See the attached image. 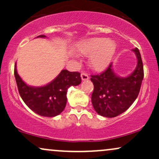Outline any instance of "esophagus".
<instances>
[{
    "label": "esophagus",
    "instance_id": "esophagus-1",
    "mask_svg": "<svg viewBox=\"0 0 159 159\" xmlns=\"http://www.w3.org/2000/svg\"><path fill=\"white\" fill-rule=\"evenodd\" d=\"M81 77L82 81H86V80L89 79L88 75H87V73H85V72H82L81 75Z\"/></svg>",
    "mask_w": 159,
    "mask_h": 159
}]
</instances>
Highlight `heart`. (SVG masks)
Returning <instances> with one entry per match:
<instances>
[{
    "mask_svg": "<svg viewBox=\"0 0 159 159\" xmlns=\"http://www.w3.org/2000/svg\"><path fill=\"white\" fill-rule=\"evenodd\" d=\"M78 52L85 56H90V63L95 70L102 71L110 64L116 50V43L103 37H93L78 43ZM74 57V55H72Z\"/></svg>",
    "mask_w": 159,
    "mask_h": 159,
    "instance_id": "heart-1",
    "label": "heart"
}]
</instances>
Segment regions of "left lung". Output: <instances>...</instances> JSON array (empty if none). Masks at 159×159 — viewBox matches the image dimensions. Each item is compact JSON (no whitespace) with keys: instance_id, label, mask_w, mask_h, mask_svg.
Masks as SVG:
<instances>
[{"instance_id":"1","label":"left lung","mask_w":159,"mask_h":159,"mask_svg":"<svg viewBox=\"0 0 159 159\" xmlns=\"http://www.w3.org/2000/svg\"><path fill=\"white\" fill-rule=\"evenodd\" d=\"M138 64L126 77L116 75L112 63L99 75H91L94 86L91 101L96 113L105 117H115L125 112L135 101L143 78V66L138 48L132 49Z\"/></svg>"}]
</instances>
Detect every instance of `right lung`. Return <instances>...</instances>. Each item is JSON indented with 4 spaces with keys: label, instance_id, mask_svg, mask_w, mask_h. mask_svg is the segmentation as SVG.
I'll use <instances>...</instances> for the list:
<instances>
[{
    "label": "right lung",
    "instance_id": "add662e5",
    "mask_svg": "<svg viewBox=\"0 0 159 159\" xmlns=\"http://www.w3.org/2000/svg\"><path fill=\"white\" fill-rule=\"evenodd\" d=\"M37 37L45 38V35ZM36 37V38H37ZM18 90L21 98L30 109L43 116H57L64 110L66 105L67 90L71 86L81 82V74L63 69L52 82L43 87H31L26 84L14 69Z\"/></svg>",
    "mask_w": 159,
    "mask_h": 159
}]
</instances>
